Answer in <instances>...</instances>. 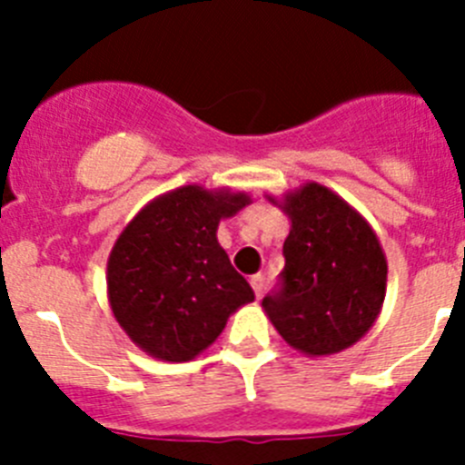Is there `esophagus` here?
<instances>
[{
	"instance_id": "34e87169",
	"label": "esophagus",
	"mask_w": 465,
	"mask_h": 465,
	"mask_svg": "<svg viewBox=\"0 0 465 465\" xmlns=\"http://www.w3.org/2000/svg\"><path fill=\"white\" fill-rule=\"evenodd\" d=\"M252 289H253V293H256V298H261L262 291H265V277H262V274H253Z\"/></svg>"
}]
</instances>
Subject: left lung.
<instances>
[{"label":"left lung","mask_w":465,"mask_h":465,"mask_svg":"<svg viewBox=\"0 0 465 465\" xmlns=\"http://www.w3.org/2000/svg\"><path fill=\"white\" fill-rule=\"evenodd\" d=\"M291 219L279 289L262 310L286 342L307 356H331L359 342L380 316L386 258L371 223L322 183L282 200Z\"/></svg>","instance_id":"left-lung-1"}]
</instances>
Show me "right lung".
Returning <instances> with one entry per match:
<instances>
[{
  "instance_id": "obj_1",
  "label": "right lung",
  "mask_w": 465,
  "mask_h": 465,
  "mask_svg": "<svg viewBox=\"0 0 465 465\" xmlns=\"http://www.w3.org/2000/svg\"><path fill=\"white\" fill-rule=\"evenodd\" d=\"M246 193L182 186L151 200L125 225L106 262L109 305L127 338L160 361L195 359L253 291L216 240Z\"/></svg>"
}]
</instances>
